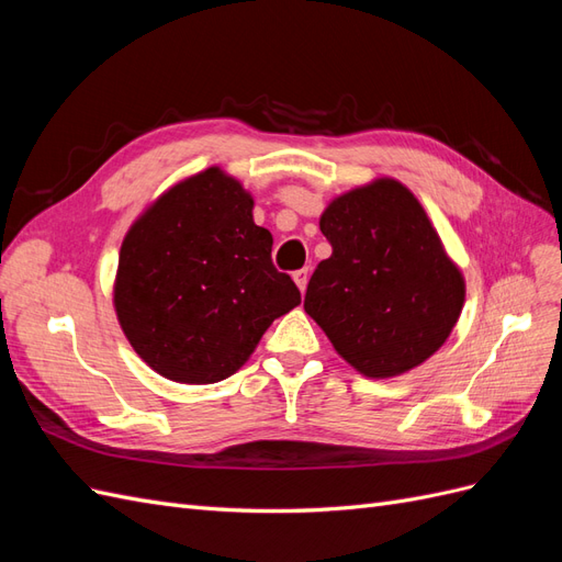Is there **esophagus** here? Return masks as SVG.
I'll use <instances>...</instances> for the list:
<instances>
[{
    "label": "esophagus",
    "instance_id": "obj_1",
    "mask_svg": "<svg viewBox=\"0 0 562 562\" xmlns=\"http://www.w3.org/2000/svg\"><path fill=\"white\" fill-rule=\"evenodd\" d=\"M293 279H295V283H297L300 291L304 293V288H307V281H310V269H307V267H302V269L293 271Z\"/></svg>",
    "mask_w": 562,
    "mask_h": 562
}]
</instances>
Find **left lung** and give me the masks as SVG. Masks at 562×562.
<instances>
[{"label":"left lung","mask_w":562,"mask_h":562,"mask_svg":"<svg viewBox=\"0 0 562 562\" xmlns=\"http://www.w3.org/2000/svg\"><path fill=\"white\" fill-rule=\"evenodd\" d=\"M318 225L333 255L314 269L304 312L349 366L396 378L443 347L464 307V277L405 184L356 187Z\"/></svg>","instance_id":"1"}]
</instances>
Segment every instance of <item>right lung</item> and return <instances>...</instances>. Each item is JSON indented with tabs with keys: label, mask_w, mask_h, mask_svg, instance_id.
Instances as JSON below:
<instances>
[{
	"label": "right lung",
	"mask_w": 562,
	"mask_h": 562,
	"mask_svg": "<svg viewBox=\"0 0 562 562\" xmlns=\"http://www.w3.org/2000/svg\"><path fill=\"white\" fill-rule=\"evenodd\" d=\"M271 244L252 196L217 166L164 192L119 252L114 310L135 353L182 384L234 375L271 321L300 304Z\"/></svg>",
	"instance_id": "1"
}]
</instances>
